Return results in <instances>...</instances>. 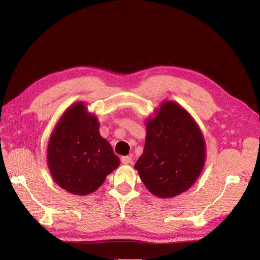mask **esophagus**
<instances>
[{
	"label": "esophagus",
	"mask_w": 260,
	"mask_h": 260,
	"mask_svg": "<svg viewBox=\"0 0 260 260\" xmlns=\"http://www.w3.org/2000/svg\"><path fill=\"white\" fill-rule=\"evenodd\" d=\"M121 162L124 164V165L132 162V157L131 156H122L121 157Z\"/></svg>",
	"instance_id": "obj_1"
}]
</instances>
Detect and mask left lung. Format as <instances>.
I'll use <instances>...</instances> for the list:
<instances>
[{
  "instance_id": "left-lung-1",
  "label": "left lung",
  "mask_w": 260,
  "mask_h": 260,
  "mask_svg": "<svg viewBox=\"0 0 260 260\" xmlns=\"http://www.w3.org/2000/svg\"><path fill=\"white\" fill-rule=\"evenodd\" d=\"M145 146L135 165L147 190L161 199L185 192L205 161V142L198 124L174 102H165L147 122Z\"/></svg>"
}]
</instances>
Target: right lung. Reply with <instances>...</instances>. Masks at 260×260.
Instances as JSON below:
<instances>
[{
    "mask_svg": "<svg viewBox=\"0 0 260 260\" xmlns=\"http://www.w3.org/2000/svg\"><path fill=\"white\" fill-rule=\"evenodd\" d=\"M99 128L96 117L86 114L84 105L77 103L61 116L52 133L49 168L55 182L69 193L94 192L119 166V158Z\"/></svg>",
    "mask_w": 260,
    "mask_h": 260,
    "instance_id": "1",
    "label": "right lung"
}]
</instances>
